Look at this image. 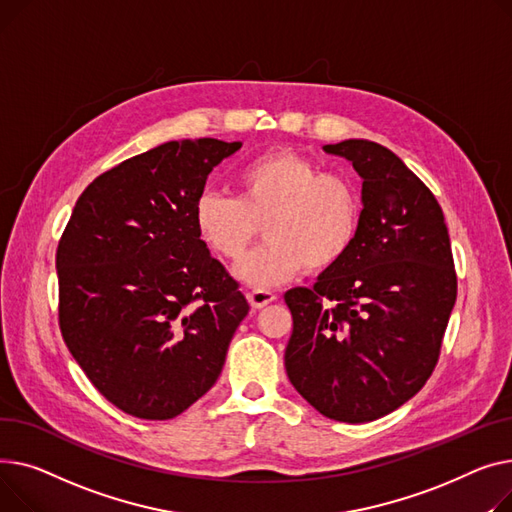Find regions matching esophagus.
I'll return each instance as SVG.
<instances>
[{
  "mask_svg": "<svg viewBox=\"0 0 512 512\" xmlns=\"http://www.w3.org/2000/svg\"><path fill=\"white\" fill-rule=\"evenodd\" d=\"M275 299H277V295H275L273 291L260 289V287H256V289H252V291L248 293V302H250V306H252L254 310H260V308L268 306L270 302H275Z\"/></svg>",
  "mask_w": 512,
  "mask_h": 512,
  "instance_id": "obj_1",
  "label": "esophagus"
}]
</instances>
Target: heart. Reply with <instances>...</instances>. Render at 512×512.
Wrapping results in <instances>:
<instances>
[{"label":"heart","mask_w":512,"mask_h":512,"mask_svg":"<svg viewBox=\"0 0 512 512\" xmlns=\"http://www.w3.org/2000/svg\"><path fill=\"white\" fill-rule=\"evenodd\" d=\"M237 198L219 190L198 194L192 221L200 242L225 260H239L254 239L268 242L239 262L237 277L275 287L299 273L339 264L362 221V200L347 173L320 169L295 150H270L235 173Z\"/></svg>","instance_id":"obj_1"}]
</instances>
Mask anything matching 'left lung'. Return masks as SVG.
I'll use <instances>...</instances> for the list:
<instances>
[{"instance_id": "1", "label": "left lung", "mask_w": 512, "mask_h": 512, "mask_svg": "<svg viewBox=\"0 0 512 512\" xmlns=\"http://www.w3.org/2000/svg\"><path fill=\"white\" fill-rule=\"evenodd\" d=\"M362 175V221L347 256L312 289L285 293V370L316 411L372 422L432 376L457 299L442 208L395 153L370 140L326 144Z\"/></svg>"}]
</instances>
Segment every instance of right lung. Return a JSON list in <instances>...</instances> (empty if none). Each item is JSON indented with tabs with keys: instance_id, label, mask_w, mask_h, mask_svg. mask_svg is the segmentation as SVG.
Returning <instances> with one entry per match:
<instances>
[{
	"instance_id": "obj_1",
	"label": "right lung",
	"mask_w": 512,
	"mask_h": 512,
	"mask_svg": "<svg viewBox=\"0 0 512 512\" xmlns=\"http://www.w3.org/2000/svg\"><path fill=\"white\" fill-rule=\"evenodd\" d=\"M239 148L173 140L115 165L80 194L59 239V330L128 415L171 419L196 403L250 310L192 221L208 173Z\"/></svg>"
}]
</instances>
